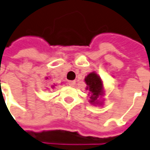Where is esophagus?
Masks as SVG:
<instances>
[{"label": "esophagus", "mask_w": 150, "mask_h": 150, "mask_svg": "<svg viewBox=\"0 0 150 150\" xmlns=\"http://www.w3.org/2000/svg\"><path fill=\"white\" fill-rule=\"evenodd\" d=\"M68 83H69V85H71V86H74L75 84V81H74V80H70V81H68Z\"/></svg>", "instance_id": "1"}]
</instances>
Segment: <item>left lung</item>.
<instances>
[{
	"mask_svg": "<svg viewBox=\"0 0 150 150\" xmlns=\"http://www.w3.org/2000/svg\"><path fill=\"white\" fill-rule=\"evenodd\" d=\"M84 82L87 84L86 90H88L89 103L93 105H102L103 102L101 98L104 95V88L103 83L100 76L96 72L89 73L85 78Z\"/></svg>",
	"mask_w": 150,
	"mask_h": 150,
	"instance_id": "8db88e82",
	"label": "left lung"
}]
</instances>
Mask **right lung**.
<instances>
[{
    "label": "right lung",
    "mask_w": 150,
    "mask_h": 150,
    "mask_svg": "<svg viewBox=\"0 0 150 150\" xmlns=\"http://www.w3.org/2000/svg\"><path fill=\"white\" fill-rule=\"evenodd\" d=\"M46 79H48V77H46ZM55 86H56V85H52V88H53Z\"/></svg>",
    "instance_id": "obj_1"
}]
</instances>
